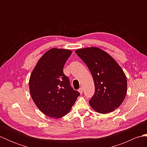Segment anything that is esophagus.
<instances>
[{
  "instance_id": "34e87169",
  "label": "esophagus",
  "mask_w": 147,
  "mask_h": 147,
  "mask_svg": "<svg viewBox=\"0 0 147 147\" xmlns=\"http://www.w3.org/2000/svg\"><path fill=\"white\" fill-rule=\"evenodd\" d=\"M78 92H80V94L82 95V93H83V88H80V89L78 90Z\"/></svg>"
}]
</instances>
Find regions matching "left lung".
<instances>
[{
    "instance_id": "obj_1",
    "label": "left lung",
    "mask_w": 147,
    "mask_h": 147,
    "mask_svg": "<svg viewBox=\"0 0 147 147\" xmlns=\"http://www.w3.org/2000/svg\"><path fill=\"white\" fill-rule=\"evenodd\" d=\"M76 54L91 72L95 94L89 101L93 110L108 114L118 108L127 93L126 74L108 53L96 47L78 49Z\"/></svg>"
}]
</instances>
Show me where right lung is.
I'll list each match as a JSON object with an SVG mask.
<instances>
[{
    "label": "right lung",
    "instance_id": "add662e5",
    "mask_svg": "<svg viewBox=\"0 0 147 147\" xmlns=\"http://www.w3.org/2000/svg\"><path fill=\"white\" fill-rule=\"evenodd\" d=\"M71 54L68 49H50L37 62L31 74V96L40 111L50 117L57 119L66 115L80 95L63 73Z\"/></svg>",
    "mask_w": 147,
    "mask_h": 147
}]
</instances>
